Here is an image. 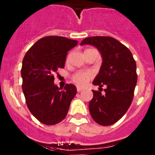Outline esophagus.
<instances>
[{"mask_svg": "<svg viewBox=\"0 0 155 155\" xmlns=\"http://www.w3.org/2000/svg\"><path fill=\"white\" fill-rule=\"evenodd\" d=\"M82 90H83V88H81V87H77V91H78V92H80V91H81Z\"/></svg>", "mask_w": 155, "mask_h": 155, "instance_id": "34e87169", "label": "esophagus"}]
</instances>
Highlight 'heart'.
<instances>
[{
    "label": "heart",
    "mask_w": 155,
    "mask_h": 155,
    "mask_svg": "<svg viewBox=\"0 0 155 155\" xmlns=\"http://www.w3.org/2000/svg\"><path fill=\"white\" fill-rule=\"evenodd\" d=\"M91 74L88 72H78L72 76V80L74 83L78 86H84L87 83V81L91 78Z\"/></svg>",
    "instance_id": "obj_1"
}]
</instances>
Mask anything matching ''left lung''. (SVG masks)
<instances>
[{
    "label": "left lung",
    "mask_w": 155,
    "mask_h": 155,
    "mask_svg": "<svg viewBox=\"0 0 155 155\" xmlns=\"http://www.w3.org/2000/svg\"><path fill=\"white\" fill-rule=\"evenodd\" d=\"M81 45H91L100 52L102 64L93 84L99 88L106 86L104 94L100 89L92 91L90 114L99 125H113L124 116L133 101L137 81L136 62L128 48L113 37H88Z\"/></svg>",
    "instance_id": "obj_1"
}]
</instances>
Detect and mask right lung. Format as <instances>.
<instances>
[{
    "instance_id": "right-lung-1",
    "label": "right lung",
    "mask_w": 155,
    "mask_h": 155,
    "mask_svg": "<svg viewBox=\"0 0 155 155\" xmlns=\"http://www.w3.org/2000/svg\"><path fill=\"white\" fill-rule=\"evenodd\" d=\"M78 43L66 37H43L25 55L21 71L22 91L28 109L42 124L55 125L68 114L77 87L67 84L61 90L53 82V74L64 68L68 52Z\"/></svg>"
}]
</instances>
